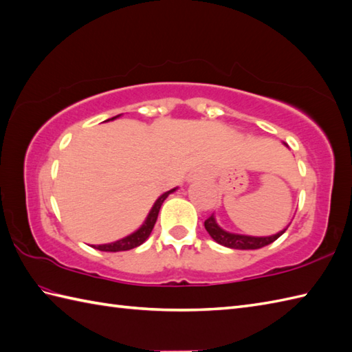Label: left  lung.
Wrapping results in <instances>:
<instances>
[{
	"label": "left lung",
	"instance_id": "1",
	"mask_svg": "<svg viewBox=\"0 0 352 352\" xmlns=\"http://www.w3.org/2000/svg\"><path fill=\"white\" fill-rule=\"evenodd\" d=\"M204 227L208 231V234L212 236L213 241L218 242L219 245L227 246V248H233V250H258V248H263L266 245H271L272 242H275L276 239H278L284 231L283 230L281 233H276L274 236H269V237H252V236H242V234H233V233H227V231H223L218 223H216L213 214L208 216L204 222Z\"/></svg>",
	"mask_w": 352,
	"mask_h": 352
}]
</instances>
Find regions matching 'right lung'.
I'll list each match as a JSON object with an SVG mask.
<instances>
[{"label": "right lung", "mask_w": 352, "mask_h": 352, "mask_svg": "<svg viewBox=\"0 0 352 352\" xmlns=\"http://www.w3.org/2000/svg\"><path fill=\"white\" fill-rule=\"evenodd\" d=\"M111 119H113V118H111ZM174 190H175V189H172V190H169V192H164L163 195L155 201L153 208H151V212H149V214H148L146 221L144 222V226H142V227L136 231V233L126 236V237L121 239V241H116V242H113V243L96 245V246H94V248H95V250H100V251H107V252H118V251H129V250H133V248H136V246L144 243V242L146 241V239H148V236L151 234V231H153V228H154V223H155V221H157V216H159V212H160V207H162V204H163V201L166 199L169 193L174 192Z\"/></svg>", "instance_id": "1"}]
</instances>
